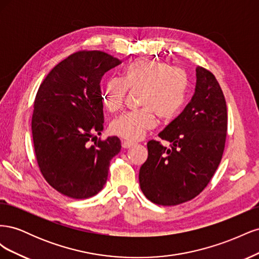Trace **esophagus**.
<instances>
[{"mask_svg": "<svg viewBox=\"0 0 259 259\" xmlns=\"http://www.w3.org/2000/svg\"><path fill=\"white\" fill-rule=\"evenodd\" d=\"M136 144L133 143V142H128V140H122V147L124 149H127V148H131L133 146H135Z\"/></svg>", "mask_w": 259, "mask_h": 259, "instance_id": "34e87169", "label": "esophagus"}]
</instances>
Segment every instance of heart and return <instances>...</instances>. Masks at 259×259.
Here are the masks:
<instances>
[{
    "mask_svg": "<svg viewBox=\"0 0 259 259\" xmlns=\"http://www.w3.org/2000/svg\"><path fill=\"white\" fill-rule=\"evenodd\" d=\"M189 80L183 69L152 59H137L124 68L121 79L108 80L101 90V100L110 112L122 109L127 90H140L142 108L124 113L111 125L112 134L127 140L142 139L155 125L154 113L162 120L175 116L187 97Z\"/></svg>",
    "mask_w": 259,
    "mask_h": 259,
    "instance_id": "obj_1",
    "label": "heart"
}]
</instances>
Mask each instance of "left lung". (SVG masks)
I'll use <instances>...</instances> for the list:
<instances>
[{
  "mask_svg": "<svg viewBox=\"0 0 259 259\" xmlns=\"http://www.w3.org/2000/svg\"><path fill=\"white\" fill-rule=\"evenodd\" d=\"M197 85L184 111L148 142V159L139 170L140 189L155 204H182L199 195L221 163L228 128L227 105L215 75L197 67Z\"/></svg>",
  "mask_w": 259,
  "mask_h": 259,
  "instance_id": "1",
  "label": "left lung"
}]
</instances>
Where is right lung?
<instances>
[{
    "label": "right lung",
    "instance_id": "obj_1",
    "mask_svg": "<svg viewBox=\"0 0 259 259\" xmlns=\"http://www.w3.org/2000/svg\"><path fill=\"white\" fill-rule=\"evenodd\" d=\"M121 60L100 51H79L55 66L36 93L31 121L38 168L55 190L88 199L103 189L110 161L121 150L104 130L100 81Z\"/></svg>",
    "mask_w": 259,
    "mask_h": 259
}]
</instances>
